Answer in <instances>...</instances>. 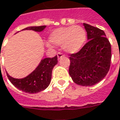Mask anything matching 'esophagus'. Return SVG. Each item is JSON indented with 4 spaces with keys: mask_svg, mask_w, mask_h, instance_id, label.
Listing matches in <instances>:
<instances>
[{
    "mask_svg": "<svg viewBox=\"0 0 120 120\" xmlns=\"http://www.w3.org/2000/svg\"><path fill=\"white\" fill-rule=\"evenodd\" d=\"M57 56H58V58H60L61 57H62L64 56V54L63 53H62V52H58L57 53Z\"/></svg>",
    "mask_w": 120,
    "mask_h": 120,
    "instance_id": "obj_1",
    "label": "esophagus"
}]
</instances>
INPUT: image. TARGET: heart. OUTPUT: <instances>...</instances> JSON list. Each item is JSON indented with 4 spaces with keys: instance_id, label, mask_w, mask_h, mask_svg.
<instances>
[{
    "instance_id": "1",
    "label": "heart",
    "mask_w": 120,
    "mask_h": 120,
    "mask_svg": "<svg viewBox=\"0 0 120 120\" xmlns=\"http://www.w3.org/2000/svg\"><path fill=\"white\" fill-rule=\"evenodd\" d=\"M86 38L87 33L83 27L74 26L53 30L50 35L49 41L54 45H62V48L66 52L74 53L82 48Z\"/></svg>"
}]
</instances>
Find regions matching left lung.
<instances>
[{
  "mask_svg": "<svg viewBox=\"0 0 120 120\" xmlns=\"http://www.w3.org/2000/svg\"><path fill=\"white\" fill-rule=\"evenodd\" d=\"M89 40L76 53L70 54L69 74L74 83L92 86L100 82L109 71L111 45L103 30L83 23Z\"/></svg>",
  "mask_w": 120,
  "mask_h": 120,
  "instance_id": "8db88e82",
  "label": "left lung"
}]
</instances>
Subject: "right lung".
I'll use <instances>...</instances> for the list:
<instances>
[{
	"label": "right lung",
	"mask_w": 120,
	"mask_h": 120,
	"mask_svg": "<svg viewBox=\"0 0 120 120\" xmlns=\"http://www.w3.org/2000/svg\"><path fill=\"white\" fill-rule=\"evenodd\" d=\"M45 27V26L28 27L23 30L41 31ZM57 63V56L53 58H46L41 60L39 66L31 74L23 79H15L6 74L10 81L18 89L27 93H37L45 90L49 85L52 77V71Z\"/></svg>",
	"instance_id": "right-lung-1"
}]
</instances>
